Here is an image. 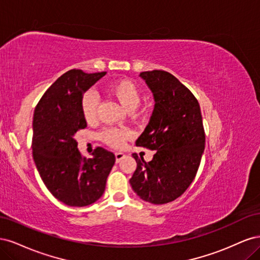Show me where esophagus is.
<instances>
[{
    "label": "esophagus",
    "mask_w": 260,
    "mask_h": 260,
    "mask_svg": "<svg viewBox=\"0 0 260 260\" xmlns=\"http://www.w3.org/2000/svg\"><path fill=\"white\" fill-rule=\"evenodd\" d=\"M115 156H116V162H120L124 158L125 155L123 153H121V152H117L115 154Z\"/></svg>",
    "instance_id": "esophagus-1"
}]
</instances>
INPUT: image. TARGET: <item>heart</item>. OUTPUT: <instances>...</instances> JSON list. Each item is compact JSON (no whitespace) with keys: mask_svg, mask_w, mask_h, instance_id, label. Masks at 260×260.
Returning <instances> with one entry per match:
<instances>
[{"mask_svg":"<svg viewBox=\"0 0 260 260\" xmlns=\"http://www.w3.org/2000/svg\"><path fill=\"white\" fill-rule=\"evenodd\" d=\"M106 91L109 95L119 102V104L128 112L135 111L140 104L141 94L139 86L131 80H115L107 85ZM98 105L99 100L95 94L91 91L85 92L81 101V112L86 122H93L96 119ZM131 137L132 133L129 130L119 128H107L102 131L100 135L103 142L115 148H120L125 141Z\"/></svg>","mask_w":260,"mask_h":260,"instance_id":"1","label":"heart"}]
</instances>
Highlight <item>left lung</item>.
Instances as JSON below:
<instances>
[{"mask_svg":"<svg viewBox=\"0 0 260 260\" xmlns=\"http://www.w3.org/2000/svg\"><path fill=\"white\" fill-rule=\"evenodd\" d=\"M155 100L151 119L137 146L156 151L153 159L132 154L137 169L130 184L145 202L161 205L182 195L194 180L205 148L201 107L193 93L165 70L143 72Z\"/></svg>","mask_w":260,"mask_h":260,"instance_id":"obj_1","label":"left lung"}]
</instances>
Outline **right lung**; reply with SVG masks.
<instances>
[{"mask_svg": "<svg viewBox=\"0 0 260 260\" xmlns=\"http://www.w3.org/2000/svg\"><path fill=\"white\" fill-rule=\"evenodd\" d=\"M106 72L86 74L72 69L45 91L34 114L32 155L37 169L54 198L83 207L103 195L115 155L96 147L93 158L78 151L77 131L86 127L81 112L83 93Z\"/></svg>", "mask_w": 260, "mask_h": 260, "instance_id": "obj_1", "label": "right lung"}]
</instances>
